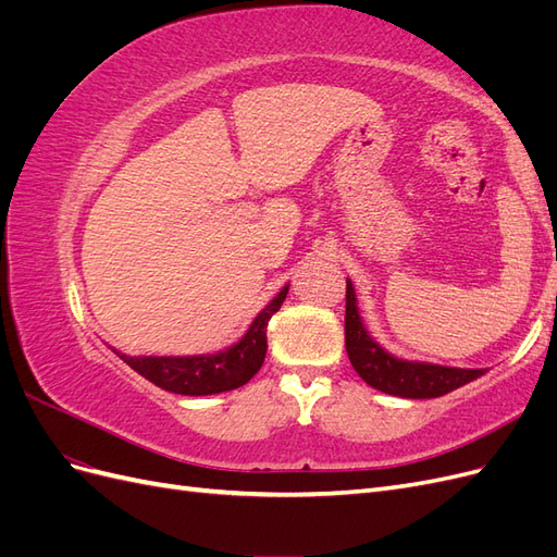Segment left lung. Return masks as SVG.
<instances>
[{"label": "left lung", "instance_id": "1", "mask_svg": "<svg viewBox=\"0 0 557 557\" xmlns=\"http://www.w3.org/2000/svg\"><path fill=\"white\" fill-rule=\"evenodd\" d=\"M346 352L352 369L364 383L387 395L407 399L442 397L455 387L467 385L485 374V369L444 367L432 362L404 360L387 352L372 334L367 332L358 297L350 278H346Z\"/></svg>", "mask_w": 557, "mask_h": 557}]
</instances>
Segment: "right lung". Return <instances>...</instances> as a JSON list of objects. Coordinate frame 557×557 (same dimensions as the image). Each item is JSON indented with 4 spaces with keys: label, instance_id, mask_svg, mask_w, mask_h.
Listing matches in <instances>:
<instances>
[{
    "label": "right lung",
    "instance_id": "right-lung-1",
    "mask_svg": "<svg viewBox=\"0 0 557 557\" xmlns=\"http://www.w3.org/2000/svg\"><path fill=\"white\" fill-rule=\"evenodd\" d=\"M288 288L290 285H283V290L252 318L239 342L218 352H205V356H125L115 348L113 352L134 372L156 383L162 391L190 397L234 391V387L248 383L262 367L267 352V323L281 309Z\"/></svg>",
    "mask_w": 557,
    "mask_h": 557
}]
</instances>
